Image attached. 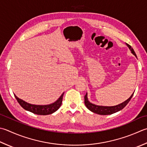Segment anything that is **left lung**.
I'll use <instances>...</instances> for the list:
<instances>
[{
    "instance_id": "left-lung-1",
    "label": "left lung",
    "mask_w": 147,
    "mask_h": 147,
    "mask_svg": "<svg viewBox=\"0 0 147 147\" xmlns=\"http://www.w3.org/2000/svg\"><path fill=\"white\" fill-rule=\"evenodd\" d=\"M126 45H127V46L129 47V50H131V53H133L134 55L136 57V53H135L133 48H131V46L128 44H126ZM133 94H134V93L131 95V97H129L128 99L126 100L125 101L123 102L122 103H121V104H119V105H116V106H97L96 105H94V104H92V103L89 102L88 100V98H87V93L84 97L85 105L86 106V107H87L90 111H92L93 113L99 114V115H111V114L116 113V112L122 110V109L128 104V102L130 101L131 99L132 98V97H133Z\"/></svg>"
}]
</instances>
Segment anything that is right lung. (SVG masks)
Here are the masks:
<instances>
[{
  "mask_svg": "<svg viewBox=\"0 0 147 147\" xmlns=\"http://www.w3.org/2000/svg\"><path fill=\"white\" fill-rule=\"evenodd\" d=\"M64 93H63L55 102L52 103V104L48 105H32L30 104V103H28L24 101V100H23L21 99H19L15 94H14V96L16 99L17 101L18 102L20 105L23 108L25 109V110L32 112V113L36 115H50L54 113L55 111H56L60 107V106L62 105V98L63 96H64Z\"/></svg>",
  "mask_w": 147,
  "mask_h": 147,
  "instance_id": "right-lung-1",
  "label": "right lung"
}]
</instances>
